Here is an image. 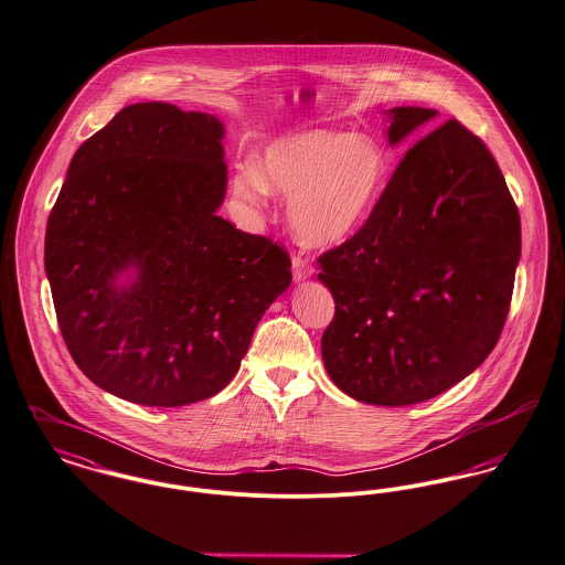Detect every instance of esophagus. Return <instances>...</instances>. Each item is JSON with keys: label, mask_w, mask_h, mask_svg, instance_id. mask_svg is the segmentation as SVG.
Returning a JSON list of instances; mask_svg holds the SVG:
<instances>
[{"label": "esophagus", "mask_w": 565, "mask_h": 565, "mask_svg": "<svg viewBox=\"0 0 565 565\" xmlns=\"http://www.w3.org/2000/svg\"><path fill=\"white\" fill-rule=\"evenodd\" d=\"M292 275H295V281L300 284V281H305V279H309L313 275V266L309 265V260L295 256L292 258Z\"/></svg>", "instance_id": "1"}]
</instances>
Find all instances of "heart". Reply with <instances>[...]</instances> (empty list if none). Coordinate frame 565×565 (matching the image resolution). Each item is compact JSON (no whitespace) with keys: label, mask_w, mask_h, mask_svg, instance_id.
Returning a JSON list of instances; mask_svg holds the SVG:
<instances>
[{"label":"heart","mask_w":565,"mask_h":565,"mask_svg":"<svg viewBox=\"0 0 565 565\" xmlns=\"http://www.w3.org/2000/svg\"><path fill=\"white\" fill-rule=\"evenodd\" d=\"M388 183V158L366 136L302 130L275 138L256 170L243 168L234 192L290 200V228L307 247H337L361 233Z\"/></svg>","instance_id":"heart-1"}]
</instances>
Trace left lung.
I'll use <instances>...</instances> for the list:
<instances>
[{
  "mask_svg": "<svg viewBox=\"0 0 565 565\" xmlns=\"http://www.w3.org/2000/svg\"><path fill=\"white\" fill-rule=\"evenodd\" d=\"M437 110H386L397 147ZM521 220L498 162L455 119L409 147L365 228L318 258L334 318L322 359L373 405L437 397L482 365L503 329Z\"/></svg>",
  "mask_w": 565,
  "mask_h": 565,
  "instance_id": "1",
  "label": "left lung"
}]
</instances>
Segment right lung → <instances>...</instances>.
<instances>
[{
    "mask_svg": "<svg viewBox=\"0 0 565 565\" xmlns=\"http://www.w3.org/2000/svg\"><path fill=\"white\" fill-rule=\"evenodd\" d=\"M224 132L215 115L140 102L70 162L44 268L74 363L115 397L179 407L217 395L292 281L277 243L217 215Z\"/></svg>",
    "mask_w": 565,
    "mask_h": 565,
    "instance_id": "1",
    "label": "right lung"
}]
</instances>
